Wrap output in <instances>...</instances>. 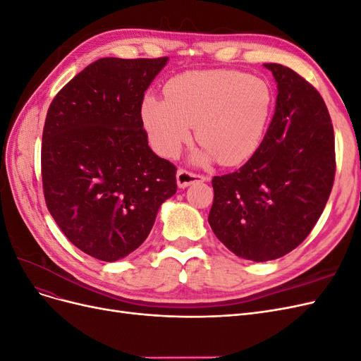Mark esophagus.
<instances>
[{
  "instance_id": "1",
  "label": "esophagus",
  "mask_w": 361,
  "mask_h": 361,
  "mask_svg": "<svg viewBox=\"0 0 361 361\" xmlns=\"http://www.w3.org/2000/svg\"><path fill=\"white\" fill-rule=\"evenodd\" d=\"M207 178L204 176H200V174H194L191 171H187V170H178L176 173V182H178V187L179 188H188L191 187V185L194 183H199V182H206Z\"/></svg>"
}]
</instances>
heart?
Listing matches in <instances>:
<instances>
[{
    "label": "heart",
    "mask_w": 361,
    "mask_h": 361,
    "mask_svg": "<svg viewBox=\"0 0 361 361\" xmlns=\"http://www.w3.org/2000/svg\"><path fill=\"white\" fill-rule=\"evenodd\" d=\"M274 96L269 84L244 72L191 71L171 78L164 99L146 96L141 123L159 155L176 158L190 143L192 126L202 149L194 161L239 166L259 150Z\"/></svg>",
    "instance_id": "obj_1"
}]
</instances>
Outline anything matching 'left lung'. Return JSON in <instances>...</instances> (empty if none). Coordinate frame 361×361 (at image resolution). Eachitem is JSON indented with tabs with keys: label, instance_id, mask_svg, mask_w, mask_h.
<instances>
[{
	"label": "left lung",
	"instance_id": "obj_1",
	"mask_svg": "<svg viewBox=\"0 0 361 361\" xmlns=\"http://www.w3.org/2000/svg\"><path fill=\"white\" fill-rule=\"evenodd\" d=\"M264 66L277 82L276 111L256 154L212 179L209 221L238 257L274 260L297 248L319 216L334 182V133L318 90L292 69Z\"/></svg>",
	"mask_w": 361,
	"mask_h": 361
}]
</instances>
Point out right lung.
<instances>
[{"label":"right lung","mask_w":361,"mask_h":361,"mask_svg":"<svg viewBox=\"0 0 361 361\" xmlns=\"http://www.w3.org/2000/svg\"><path fill=\"white\" fill-rule=\"evenodd\" d=\"M167 57H106L54 97L42 135L48 211L85 255L116 262L146 241L176 194V167L149 147L140 108Z\"/></svg>","instance_id":"add662e5"}]
</instances>
